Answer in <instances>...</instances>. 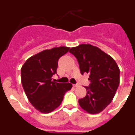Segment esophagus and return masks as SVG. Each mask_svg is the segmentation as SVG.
I'll return each mask as SVG.
<instances>
[{"label":"esophagus","mask_w":135,"mask_h":135,"mask_svg":"<svg viewBox=\"0 0 135 135\" xmlns=\"http://www.w3.org/2000/svg\"><path fill=\"white\" fill-rule=\"evenodd\" d=\"M79 84H73V86L74 87H78V86H79Z\"/></svg>","instance_id":"34e87169"}]
</instances>
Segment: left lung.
Segmentation results:
<instances>
[{
  "label": "left lung",
  "instance_id": "obj_1",
  "mask_svg": "<svg viewBox=\"0 0 135 135\" xmlns=\"http://www.w3.org/2000/svg\"><path fill=\"white\" fill-rule=\"evenodd\" d=\"M76 57L82 74H89L90 84L85 97L80 99V106L90 114L104 110L112 101L119 84L120 69L108 54L95 46L82 44L70 49Z\"/></svg>",
  "mask_w": 135,
  "mask_h": 135
}]
</instances>
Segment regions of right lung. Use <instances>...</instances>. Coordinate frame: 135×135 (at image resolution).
Returning <instances> with one entry per match:
<instances>
[{
    "mask_svg": "<svg viewBox=\"0 0 135 135\" xmlns=\"http://www.w3.org/2000/svg\"><path fill=\"white\" fill-rule=\"evenodd\" d=\"M68 46L46 49L27 59L21 68V84L31 104L41 113L48 114L61 103L71 83L52 80L57 74L58 60L69 51Z\"/></svg>",
    "mask_w": 135,
    "mask_h": 135,
    "instance_id": "1",
    "label": "right lung"
}]
</instances>
